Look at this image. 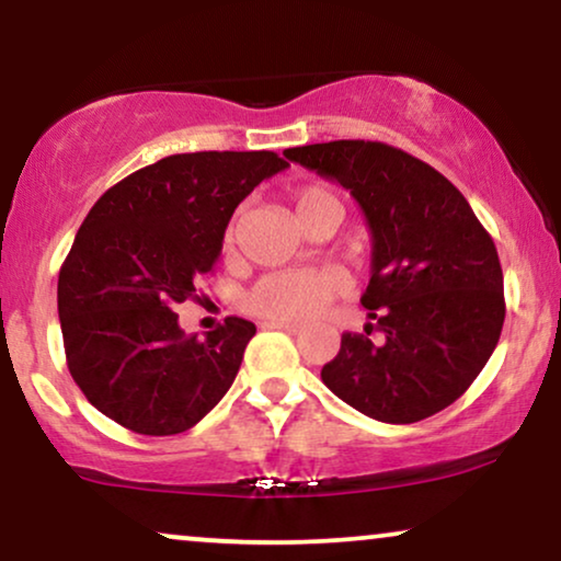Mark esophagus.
<instances>
[{"mask_svg":"<svg viewBox=\"0 0 561 561\" xmlns=\"http://www.w3.org/2000/svg\"><path fill=\"white\" fill-rule=\"evenodd\" d=\"M266 328H274V331H285V333H289V335H297L302 331V325H297V323H266Z\"/></svg>","mask_w":561,"mask_h":561,"instance_id":"esophagus-1","label":"esophagus"}]
</instances>
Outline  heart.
<instances>
[{"mask_svg": "<svg viewBox=\"0 0 561 561\" xmlns=\"http://www.w3.org/2000/svg\"><path fill=\"white\" fill-rule=\"evenodd\" d=\"M295 210L305 222L323 210L343 213L341 199L325 184H308L295 194ZM236 241V222L226 230V243ZM339 293L333 274L312 268H279L268 272L245 293V310L274 323H308Z\"/></svg>", "mask_w": 561, "mask_h": 561, "instance_id": "1", "label": "heart"}]
</instances>
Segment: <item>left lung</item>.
Listing matches in <instances>:
<instances>
[{"mask_svg": "<svg viewBox=\"0 0 561 561\" xmlns=\"http://www.w3.org/2000/svg\"><path fill=\"white\" fill-rule=\"evenodd\" d=\"M285 156L346 186L371 230L362 305L375 325L343 333L320 377L335 398L382 423H417L467 392L497 346L503 268L457 186L379 140H331ZM386 335L371 344L368 331Z\"/></svg>", "mask_w": 561, "mask_h": 561, "instance_id": "1", "label": "left lung"}]
</instances>
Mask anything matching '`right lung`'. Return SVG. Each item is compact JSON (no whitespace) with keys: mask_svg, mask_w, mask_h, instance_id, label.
I'll use <instances>...</instances> for the list:
<instances>
[{"mask_svg":"<svg viewBox=\"0 0 561 561\" xmlns=\"http://www.w3.org/2000/svg\"><path fill=\"white\" fill-rule=\"evenodd\" d=\"M287 167L274 151L176 153L96 199L58 274V318L73 382L100 413L174 436L230 390L256 325L230 316L197 339L174 308L197 297L236 207Z\"/></svg>","mask_w":561,"mask_h":561,"instance_id":"1","label":"right lung"}]
</instances>
